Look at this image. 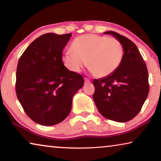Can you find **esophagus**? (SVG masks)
Segmentation results:
<instances>
[{
    "label": "esophagus",
    "mask_w": 161,
    "mask_h": 161,
    "mask_svg": "<svg viewBox=\"0 0 161 161\" xmlns=\"http://www.w3.org/2000/svg\"><path fill=\"white\" fill-rule=\"evenodd\" d=\"M84 81H85V83H91V80H90L89 79L86 78H84Z\"/></svg>",
    "instance_id": "obj_1"
}]
</instances>
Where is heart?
<instances>
[{
  "label": "heart",
  "instance_id": "b5f03b06",
  "mask_svg": "<svg viewBox=\"0 0 161 161\" xmlns=\"http://www.w3.org/2000/svg\"><path fill=\"white\" fill-rule=\"evenodd\" d=\"M72 49L64 53V65L71 72H78L86 65L98 78L113 74L119 67L124 55L122 43L116 38L97 34L78 36Z\"/></svg>",
  "mask_w": 161,
  "mask_h": 161
}]
</instances>
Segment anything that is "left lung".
<instances>
[{
  "label": "left lung",
  "instance_id": "left-lung-1",
  "mask_svg": "<svg viewBox=\"0 0 161 161\" xmlns=\"http://www.w3.org/2000/svg\"><path fill=\"white\" fill-rule=\"evenodd\" d=\"M112 34L122 43L124 55L118 69L105 78L94 79L93 99L105 118L128 122L139 113L148 96L149 85L147 65L131 40L115 31Z\"/></svg>",
  "mask_w": 161,
  "mask_h": 161
}]
</instances>
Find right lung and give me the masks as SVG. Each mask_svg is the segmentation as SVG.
Masks as SVG:
<instances>
[{
  "instance_id": "right-lung-1",
  "label": "right lung",
  "mask_w": 161,
  "mask_h": 161,
  "mask_svg": "<svg viewBox=\"0 0 161 161\" xmlns=\"http://www.w3.org/2000/svg\"><path fill=\"white\" fill-rule=\"evenodd\" d=\"M72 34L47 33L35 39L19 59L15 89L24 111L37 124L51 126L69 115L81 75L63 64L62 52Z\"/></svg>"
}]
</instances>
